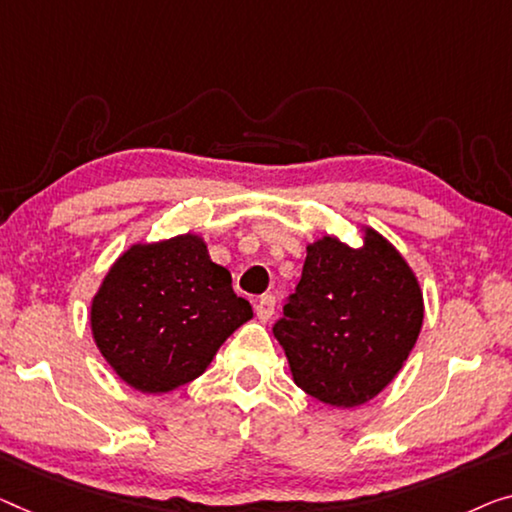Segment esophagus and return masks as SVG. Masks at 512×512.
Here are the masks:
<instances>
[{
    "instance_id": "esophagus-1",
    "label": "esophagus",
    "mask_w": 512,
    "mask_h": 512,
    "mask_svg": "<svg viewBox=\"0 0 512 512\" xmlns=\"http://www.w3.org/2000/svg\"><path fill=\"white\" fill-rule=\"evenodd\" d=\"M255 312H257V317L262 319V322H269V319L273 317V312H276V296H273V294L259 296L257 303H255Z\"/></svg>"
}]
</instances>
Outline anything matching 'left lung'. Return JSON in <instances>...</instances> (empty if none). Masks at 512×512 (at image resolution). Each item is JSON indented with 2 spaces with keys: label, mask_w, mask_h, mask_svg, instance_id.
<instances>
[{
  "label": "left lung",
  "mask_w": 512,
  "mask_h": 512,
  "mask_svg": "<svg viewBox=\"0 0 512 512\" xmlns=\"http://www.w3.org/2000/svg\"><path fill=\"white\" fill-rule=\"evenodd\" d=\"M423 326V292L375 230L361 248L324 236L308 246L296 292L273 324L296 386L333 407H358L391 384Z\"/></svg>",
  "instance_id": "left-lung-1"
}]
</instances>
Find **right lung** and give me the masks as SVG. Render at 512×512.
Instances as JSON below:
<instances>
[{"mask_svg": "<svg viewBox=\"0 0 512 512\" xmlns=\"http://www.w3.org/2000/svg\"><path fill=\"white\" fill-rule=\"evenodd\" d=\"M253 317L225 266L195 234L131 246L91 303V333L128 386L174 391L200 377L218 347Z\"/></svg>", "mask_w": 512, "mask_h": 512, "instance_id": "obj_1", "label": "right lung"}]
</instances>
